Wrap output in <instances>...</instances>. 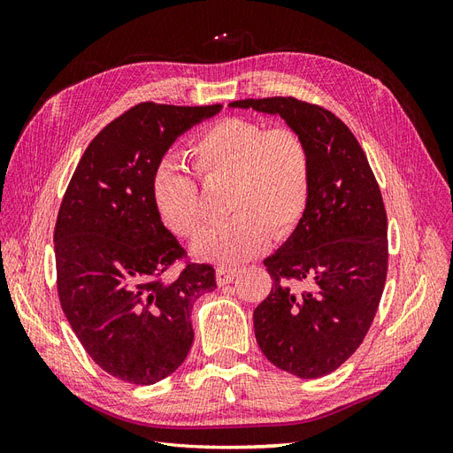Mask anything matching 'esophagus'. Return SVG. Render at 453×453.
Masks as SVG:
<instances>
[{"label": "esophagus", "instance_id": "esophagus-1", "mask_svg": "<svg viewBox=\"0 0 453 453\" xmlns=\"http://www.w3.org/2000/svg\"><path fill=\"white\" fill-rule=\"evenodd\" d=\"M238 276V270L236 268H230V266H219L217 268V283L219 285H226L232 280Z\"/></svg>", "mask_w": 453, "mask_h": 453}]
</instances>
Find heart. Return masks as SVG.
Listing matches in <instances>:
<instances>
[{"mask_svg": "<svg viewBox=\"0 0 453 453\" xmlns=\"http://www.w3.org/2000/svg\"><path fill=\"white\" fill-rule=\"evenodd\" d=\"M190 158L203 181H226L225 223L195 243V255L238 265L281 240L303 221L310 202L311 162L306 142L289 127L266 128L257 120L228 117L202 130ZM150 196L162 223L175 236L193 240L203 228L198 183L185 164L162 158L150 180Z\"/></svg>", "mask_w": 453, "mask_h": 453, "instance_id": "heart-1", "label": "heart"}]
</instances>
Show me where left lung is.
Masks as SVG:
<instances>
[{"instance_id": "1", "label": "left lung", "mask_w": 453, "mask_h": 453, "mask_svg": "<svg viewBox=\"0 0 453 453\" xmlns=\"http://www.w3.org/2000/svg\"><path fill=\"white\" fill-rule=\"evenodd\" d=\"M230 107L280 115L308 145L310 202L303 221L265 258L272 291L253 311L266 359L298 378H321L361 346L388 276V215L351 130L328 109L296 98ZM298 282L306 292L296 289Z\"/></svg>"}]
</instances>
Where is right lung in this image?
<instances>
[{"label":"right lung","instance_id":"obj_1","mask_svg":"<svg viewBox=\"0 0 453 453\" xmlns=\"http://www.w3.org/2000/svg\"><path fill=\"white\" fill-rule=\"evenodd\" d=\"M223 105L143 102L96 135L81 157L54 226L62 310L92 361L107 374L150 386L187 359L195 300L213 291L215 270L188 263L150 196L172 143Z\"/></svg>","mask_w":453,"mask_h":453}]
</instances>
